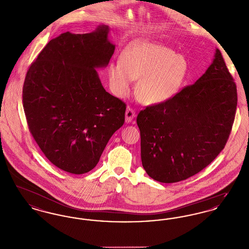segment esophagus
I'll return each instance as SVG.
<instances>
[{
	"label": "esophagus",
	"instance_id": "1",
	"mask_svg": "<svg viewBox=\"0 0 249 249\" xmlns=\"http://www.w3.org/2000/svg\"><path fill=\"white\" fill-rule=\"evenodd\" d=\"M136 117V113H135V110L131 107H128L127 110H126V113H125V118H126V122L127 123H130L131 122L133 119Z\"/></svg>",
	"mask_w": 249,
	"mask_h": 249
}]
</instances>
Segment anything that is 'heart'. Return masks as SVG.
<instances>
[{
	"label": "heart",
	"instance_id": "1",
	"mask_svg": "<svg viewBox=\"0 0 249 249\" xmlns=\"http://www.w3.org/2000/svg\"><path fill=\"white\" fill-rule=\"evenodd\" d=\"M186 59L172 48L149 42H135L121 54V61L108 65V77L114 93L130 92L133 80L139 79L136 95L145 105H159L179 93L188 79Z\"/></svg>",
	"mask_w": 249,
	"mask_h": 249
}]
</instances>
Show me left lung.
<instances>
[{
    "label": "left lung",
    "mask_w": 249,
    "mask_h": 249,
    "mask_svg": "<svg viewBox=\"0 0 249 249\" xmlns=\"http://www.w3.org/2000/svg\"><path fill=\"white\" fill-rule=\"evenodd\" d=\"M236 107V85L216 49L212 64L195 83L138 114L146 174L175 183L201 172L225 147Z\"/></svg>",
    "instance_id": "8db88e82"
}]
</instances>
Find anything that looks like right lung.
Segmentation results:
<instances>
[{
	"label": "right lung",
	"mask_w": 249,
	"mask_h": 249,
	"mask_svg": "<svg viewBox=\"0 0 249 249\" xmlns=\"http://www.w3.org/2000/svg\"><path fill=\"white\" fill-rule=\"evenodd\" d=\"M108 33L101 25L90 34L67 32L50 40L24 81L29 130L49 161L73 175L97 165L125 121V103L107 92L96 71L114 54Z\"/></svg>",
	"instance_id": "right-lung-1"
}]
</instances>
